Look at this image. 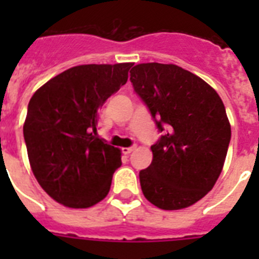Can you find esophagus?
I'll return each mask as SVG.
<instances>
[{"mask_svg":"<svg viewBox=\"0 0 259 259\" xmlns=\"http://www.w3.org/2000/svg\"><path fill=\"white\" fill-rule=\"evenodd\" d=\"M134 149H136V146H130V148H123V149H122V153H123V154H130V153H132V152H133Z\"/></svg>","mask_w":259,"mask_h":259,"instance_id":"34e87169","label":"esophagus"}]
</instances>
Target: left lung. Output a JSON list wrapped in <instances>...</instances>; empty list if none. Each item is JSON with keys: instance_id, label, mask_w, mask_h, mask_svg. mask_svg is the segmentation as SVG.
<instances>
[{"instance_id": "1", "label": "left lung", "mask_w": 259, "mask_h": 259, "mask_svg": "<svg viewBox=\"0 0 259 259\" xmlns=\"http://www.w3.org/2000/svg\"><path fill=\"white\" fill-rule=\"evenodd\" d=\"M130 82L162 132L150 146L152 164L140 172L144 196L161 209L195 204L217 183L231 140L221 97L175 64H137Z\"/></svg>"}]
</instances>
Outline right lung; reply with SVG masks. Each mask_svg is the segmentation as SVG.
Wrapping results in <instances>:
<instances>
[{
    "label": "right lung",
    "mask_w": 259,
    "mask_h": 259,
    "mask_svg": "<svg viewBox=\"0 0 259 259\" xmlns=\"http://www.w3.org/2000/svg\"><path fill=\"white\" fill-rule=\"evenodd\" d=\"M132 63L72 67L41 86L28 105L24 140L30 168L54 200L87 208L103 200L121 150L98 137V111L127 82Z\"/></svg>",
    "instance_id": "obj_1"
}]
</instances>
